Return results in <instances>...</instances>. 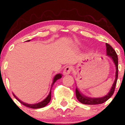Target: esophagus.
Instances as JSON below:
<instances>
[{
  "instance_id": "esophagus-1",
  "label": "esophagus",
  "mask_w": 125,
  "mask_h": 125,
  "mask_svg": "<svg viewBox=\"0 0 125 125\" xmlns=\"http://www.w3.org/2000/svg\"><path fill=\"white\" fill-rule=\"evenodd\" d=\"M72 71H73V67L71 66H68L65 67L63 73L64 75H67V74H71Z\"/></svg>"
}]
</instances>
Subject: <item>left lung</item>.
<instances>
[{
  "instance_id": "obj_1",
  "label": "left lung",
  "mask_w": 125,
  "mask_h": 125,
  "mask_svg": "<svg viewBox=\"0 0 125 125\" xmlns=\"http://www.w3.org/2000/svg\"><path fill=\"white\" fill-rule=\"evenodd\" d=\"M106 46L107 54L110 56V57H111L116 66V71L115 81L114 83H113L112 87L111 89H110L109 94L107 95H106L105 96L99 97V98H90V97L84 96L82 94L79 92V90H77V88L76 89V97L79 101L82 103V104H90V105L102 104L103 103L105 102L106 101H107L113 95V93H114L116 84L117 82V77H118V58H117V55L115 51L113 49L112 47L109 44L106 43Z\"/></svg>"
}]
</instances>
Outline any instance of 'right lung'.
Segmentation results:
<instances>
[{
	"instance_id": "1",
	"label": "right lung",
	"mask_w": 125,
	"mask_h": 125,
	"mask_svg": "<svg viewBox=\"0 0 125 125\" xmlns=\"http://www.w3.org/2000/svg\"><path fill=\"white\" fill-rule=\"evenodd\" d=\"M30 41V40H29V41ZM61 77H62L61 74H56L55 76H54V79H53V83L52 84L51 88H52V86H53V85L54 83L57 80L61 78ZM13 94L14 96L15 97V98L16 99L18 100L19 102H21V104H23V105H25V106H26L28 107H30V108H32V109H39V108H41V107H43L44 106H46L47 104H49V102L51 101V92H50L49 94V95L48 96V97H47L45 99L43 100V101L39 103V104H25V103L22 102L21 101V100L19 99H18L16 97V96H15V94Z\"/></svg>"
}]
</instances>
